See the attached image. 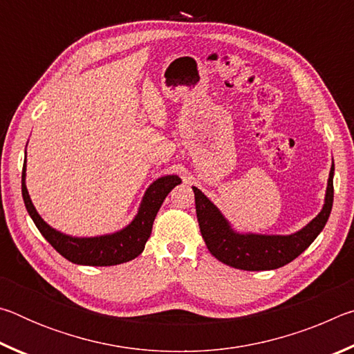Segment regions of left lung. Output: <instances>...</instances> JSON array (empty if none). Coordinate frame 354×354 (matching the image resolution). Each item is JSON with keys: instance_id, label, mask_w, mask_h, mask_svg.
Instances as JSON below:
<instances>
[{"instance_id": "1", "label": "left lung", "mask_w": 354, "mask_h": 354, "mask_svg": "<svg viewBox=\"0 0 354 354\" xmlns=\"http://www.w3.org/2000/svg\"><path fill=\"white\" fill-rule=\"evenodd\" d=\"M333 178L334 162L329 171L325 205L320 214L301 230L289 236L237 232L232 230L220 209L200 189L192 187L195 194L196 218L207 250L220 262L239 270H274L292 262L315 241L326 225L334 200Z\"/></svg>"}]
</instances>
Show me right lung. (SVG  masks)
Wrapping results in <instances>:
<instances>
[{
    "mask_svg": "<svg viewBox=\"0 0 354 354\" xmlns=\"http://www.w3.org/2000/svg\"><path fill=\"white\" fill-rule=\"evenodd\" d=\"M25 179L26 158L21 171V195L28 209V214L31 215V218L35 226H37V230L41 232V236L65 259L77 263V266L95 267L117 266V263L128 262L139 256L143 248H145L148 237L151 236L153 221L156 215H158L160 206H162L165 196L170 194V190L175 185L181 184V178L176 175H167L156 179L147 189L145 195H143L140 207L137 211L134 220L128 226H124L123 230L112 232V234L97 237H73L51 227L40 217L32 205L31 196L28 194Z\"/></svg>",
    "mask_w": 354,
    "mask_h": 354,
    "instance_id": "obj_1",
    "label": "right lung"
}]
</instances>
